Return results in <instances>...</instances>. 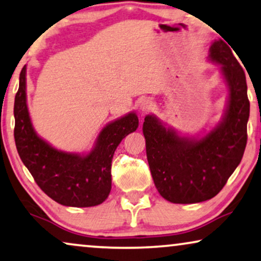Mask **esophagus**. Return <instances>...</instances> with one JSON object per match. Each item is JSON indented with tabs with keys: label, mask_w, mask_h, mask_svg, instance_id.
<instances>
[{
	"label": "esophagus",
	"mask_w": 261,
	"mask_h": 261,
	"mask_svg": "<svg viewBox=\"0 0 261 261\" xmlns=\"http://www.w3.org/2000/svg\"><path fill=\"white\" fill-rule=\"evenodd\" d=\"M139 108H141V111L143 113L150 112L153 109V102L150 100V99H143L141 105H139Z\"/></svg>",
	"instance_id": "34e87169"
}]
</instances>
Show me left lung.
I'll return each instance as SVG.
<instances>
[{
  "label": "left lung",
  "mask_w": 261,
  "mask_h": 261,
  "mask_svg": "<svg viewBox=\"0 0 261 261\" xmlns=\"http://www.w3.org/2000/svg\"><path fill=\"white\" fill-rule=\"evenodd\" d=\"M208 60L221 66L228 102L221 122L203 137H186L155 116L143 124L146 157L159 193L172 203H197L218 195L241 162L247 143L249 101L244 69L230 47L219 39Z\"/></svg>",
  "instance_id": "left-lung-1"
}]
</instances>
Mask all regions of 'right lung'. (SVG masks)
Wrapping results in <instances>:
<instances>
[{"mask_svg": "<svg viewBox=\"0 0 261 261\" xmlns=\"http://www.w3.org/2000/svg\"><path fill=\"white\" fill-rule=\"evenodd\" d=\"M14 117V137L22 162L43 193L68 207H93L108 199L113 153L122 139L138 127V117L130 112L109 123L86 155L53 148L33 127L25 94V66L20 73Z\"/></svg>", "mask_w": 261, "mask_h": 261, "instance_id": "right-lung-1", "label": "right lung"}]
</instances>
